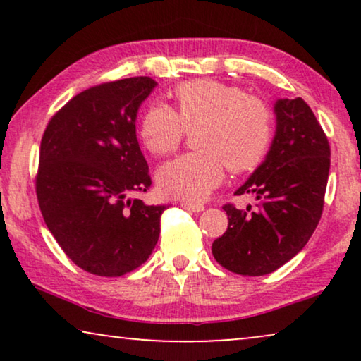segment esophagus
Returning a JSON list of instances; mask_svg holds the SVG:
<instances>
[{"label": "esophagus", "instance_id": "obj_1", "mask_svg": "<svg viewBox=\"0 0 361 361\" xmlns=\"http://www.w3.org/2000/svg\"><path fill=\"white\" fill-rule=\"evenodd\" d=\"M180 205L184 207V209H187V210H190V212H195V214H199V212H202V210L205 209V207L202 205V204H192V202H182Z\"/></svg>", "mask_w": 361, "mask_h": 361}]
</instances>
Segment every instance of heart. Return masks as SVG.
Here are the masks:
<instances>
[{
	"mask_svg": "<svg viewBox=\"0 0 361 361\" xmlns=\"http://www.w3.org/2000/svg\"><path fill=\"white\" fill-rule=\"evenodd\" d=\"M174 100L176 111L156 103L140 123L141 140L156 156L169 154L179 146L184 130L199 126L194 137L199 151L176 157L157 171L162 194L200 202L224 180L226 166L241 174L263 162L273 136V116L259 98L204 78L177 85Z\"/></svg>",
	"mask_w": 361,
	"mask_h": 361,
	"instance_id": "obj_1",
	"label": "heart"
}]
</instances>
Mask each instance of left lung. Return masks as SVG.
I'll use <instances>...</instances> for the list:
<instances>
[{
	"instance_id": "obj_1",
	"label": "left lung",
	"mask_w": 361,
	"mask_h": 361,
	"mask_svg": "<svg viewBox=\"0 0 361 361\" xmlns=\"http://www.w3.org/2000/svg\"><path fill=\"white\" fill-rule=\"evenodd\" d=\"M276 131L264 161L235 194H253L255 210L225 205L228 228L212 245L216 263L241 276H263L304 248L324 209L330 146L302 98L274 102Z\"/></svg>"
}]
</instances>
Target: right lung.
Returning <instances> with one entry per match:
<instances>
[{"instance_id":"1","label":"right lung","mask_w":361,"mask_h":361,"mask_svg":"<svg viewBox=\"0 0 361 361\" xmlns=\"http://www.w3.org/2000/svg\"><path fill=\"white\" fill-rule=\"evenodd\" d=\"M156 85L133 77L88 88L44 131L36 177L44 221L63 253L92 274L131 273L159 240L166 205L133 199L151 185L136 118Z\"/></svg>"}]
</instances>
